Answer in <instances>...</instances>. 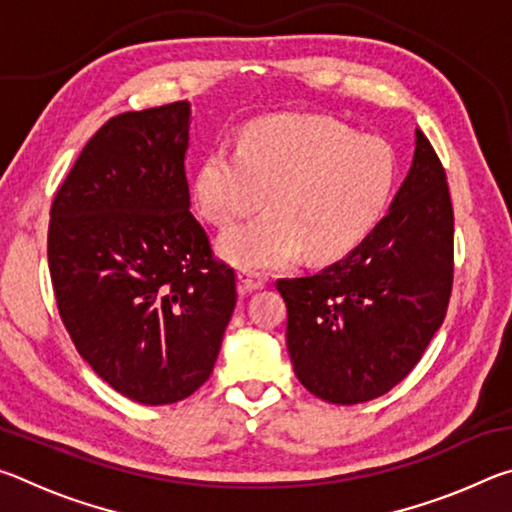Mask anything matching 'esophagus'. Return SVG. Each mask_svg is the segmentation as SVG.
I'll return each mask as SVG.
<instances>
[{"mask_svg": "<svg viewBox=\"0 0 512 512\" xmlns=\"http://www.w3.org/2000/svg\"><path fill=\"white\" fill-rule=\"evenodd\" d=\"M266 284V280L259 273L253 271H239V289L241 293H250V291H257L262 289Z\"/></svg>", "mask_w": 512, "mask_h": 512, "instance_id": "esophagus-1", "label": "esophagus"}]
</instances>
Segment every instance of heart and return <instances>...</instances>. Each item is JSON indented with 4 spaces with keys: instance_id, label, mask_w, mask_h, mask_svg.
Returning a JSON list of instances; mask_svg holds the SVG:
<instances>
[{
    "instance_id": "obj_1",
    "label": "heart",
    "mask_w": 512,
    "mask_h": 512,
    "mask_svg": "<svg viewBox=\"0 0 512 512\" xmlns=\"http://www.w3.org/2000/svg\"><path fill=\"white\" fill-rule=\"evenodd\" d=\"M397 158L379 137L354 135L320 117H275L250 124L237 149L219 144L198 164L196 207L228 228L262 203L268 210L219 239L221 255L244 271L284 268L305 253L343 257L391 205Z\"/></svg>"
}]
</instances>
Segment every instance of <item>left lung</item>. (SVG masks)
<instances>
[{"label":"left lung","mask_w":512,"mask_h":512,"mask_svg":"<svg viewBox=\"0 0 512 512\" xmlns=\"http://www.w3.org/2000/svg\"><path fill=\"white\" fill-rule=\"evenodd\" d=\"M454 282V210L431 142L415 131L409 176L391 210L348 255L282 277L296 377L332 404H359L409 375L443 325Z\"/></svg>","instance_id":"obj_1"}]
</instances>
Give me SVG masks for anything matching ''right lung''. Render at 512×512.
<instances>
[{
  "label": "right lung",
  "mask_w": 512,
  "mask_h": 512,
  "mask_svg": "<svg viewBox=\"0 0 512 512\" xmlns=\"http://www.w3.org/2000/svg\"><path fill=\"white\" fill-rule=\"evenodd\" d=\"M187 101L124 112L83 146L51 203L47 257L81 357L128 400H185L212 375L235 268L189 212Z\"/></svg>",
  "instance_id": "1"
}]
</instances>
